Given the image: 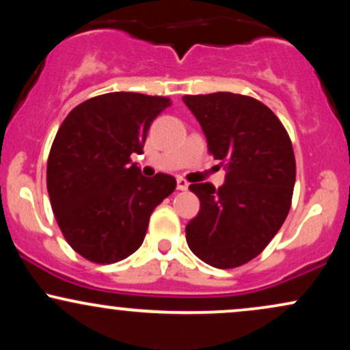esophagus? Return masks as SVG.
I'll return each mask as SVG.
<instances>
[{"mask_svg":"<svg viewBox=\"0 0 350 350\" xmlns=\"http://www.w3.org/2000/svg\"><path fill=\"white\" fill-rule=\"evenodd\" d=\"M187 187H189L187 180L183 179V178H178V189H179V191H186Z\"/></svg>","mask_w":350,"mask_h":350,"instance_id":"34e87169","label":"esophagus"}]
</instances>
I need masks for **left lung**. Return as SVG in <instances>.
<instances>
[{"instance_id":"left-lung-1","label":"left lung","mask_w":350,"mask_h":350,"mask_svg":"<svg viewBox=\"0 0 350 350\" xmlns=\"http://www.w3.org/2000/svg\"><path fill=\"white\" fill-rule=\"evenodd\" d=\"M214 159L226 164L224 186L191 184L199 214L186 226L189 248L215 268L250 262L271 242L291 207L296 161L276 115L258 100L217 92L183 97Z\"/></svg>"}]
</instances>
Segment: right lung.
Masks as SVG:
<instances>
[{
    "instance_id": "add662e5",
    "label": "right lung",
    "mask_w": 350,
    "mask_h": 350,
    "mask_svg": "<svg viewBox=\"0 0 350 350\" xmlns=\"http://www.w3.org/2000/svg\"><path fill=\"white\" fill-rule=\"evenodd\" d=\"M166 97L113 92L80 103L60 124L49 159L47 192L67 243L83 258L115 263L142 247L156 206L176 189L158 172L144 178L142 154Z\"/></svg>"
}]
</instances>
